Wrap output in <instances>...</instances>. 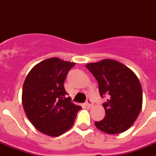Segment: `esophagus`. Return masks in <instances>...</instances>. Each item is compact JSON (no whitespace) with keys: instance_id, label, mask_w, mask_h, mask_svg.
Instances as JSON below:
<instances>
[{"instance_id":"esophagus-1","label":"esophagus","mask_w":156,"mask_h":156,"mask_svg":"<svg viewBox=\"0 0 156 156\" xmlns=\"http://www.w3.org/2000/svg\"><path fill=\"white\" fill-rule=\"evenodd\" d=\"M85 105H86V106L87 107V108H90V107L93 105V101H92L90 99H87L86 101V104Z\"/></svg>"}]
</instances>
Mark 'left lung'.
<instances>
[{
	"mask_svg": "<svg viewBox=\"0 0 156 156\" xmlns=\"http://www.w3.org/2000/svg\"><path fill=\"white\" fill-rule=\"evenodd\" d=\"M98 83L105 115L94 124L101 131L115 134L126 131L137 119L142 107V88L136 74L127 66L113 59H103L86 65Z\"/></svg>",
	"mask_w": 156,
	"mask_h": 156,
	"instance_id": "obj_1",
	"label": "left lung"
}]
</instances>
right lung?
I'll return each instance as SVG.
<instances>
[{
	"mask_svg": "<svg viewBox=\"0 0 156 156\" xmlns=\"http://www.w3.org/2000/svg\"><path fill=\"white\" fill-rule=\"evenodd\" d=\"M75 64L58 58L45 59L30 70L23 83L25 113L36 129L51 137L69 130L81 109L66 98L68 94L63 85Z\"/></svg>",
	"mask_w": 156,
	"mask_h": 156,
	"instance_id": "obj_1",
	"label": "right lung"
}]
</instances>
